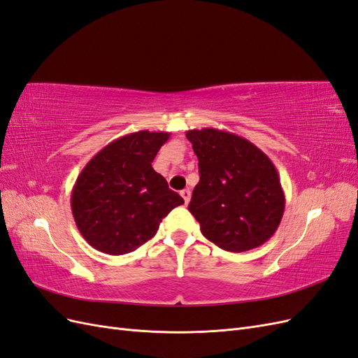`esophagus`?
Returning a JSON list of instances; mask_svg holds the SVG:
<instances>
[{"label":"esophagus","instance_id":"1","mask_svg":"<svg viewBox=\"0 0 358 358\" xmlns=\"http://www.w3.org/2000/svg\"><path fill=\"white\" fill-rule=\"evenodd\" d=\"M180 196H182L183 201H185V204H188L189 200H191V191L189 189H183V191H180Z\"/></svg>","mask_w":358,"mask_h":358}]
</instances>
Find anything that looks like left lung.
Instances as JSON below:
<instances>
[{"label":"left lung","mask_w":358,"mask_h":358,"mask_svg":"<svg viewBox=\"0 0 358 358\" xmlns=\"http://www.w3.org/2000/svg\"><path fill=\"white\" fill-rule=\"evenodd\" d=\"M200 180L188 209L206 239L230 252L262 246L282 220L285 196L276 167L249 140L216 128L189 129Z\"/></svg>","instance_id":"1"}]
</instances>
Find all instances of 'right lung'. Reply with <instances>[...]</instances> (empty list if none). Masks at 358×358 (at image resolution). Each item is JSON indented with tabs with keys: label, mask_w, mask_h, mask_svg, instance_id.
<instances>
[{
	"label": "right lung",
	"mask_w": 358,
	"mask_h": 358,
	"mask_svg": "<svg viewBox=\"0 0 358 358\" xmlns=\"http://www.w3.org/2000/svg\"><path fill=\"white\" fill-rule=\"evenodd\" d=\"M170 137L166 131H136L95 154L76 179L71 212L76 225L96 251L122 255L155 236L159 222L183 204L152 169Z\"/></svg>",
	"instance_id": "1"
}]
</instances>
